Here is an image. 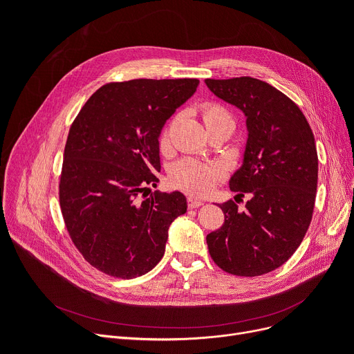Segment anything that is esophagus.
Returning a JSON list of instances; mask_svg holds the SVG:
<instances>
[{
    "label": "esophagus",
    "mask_w": 354,
    "mask_h": 354,
    "mask_svg": "<svg viewBox=\"0 0 354 354\" xmlns=\"http://www.w3.org/2000/svg\"><path fill=\"white\" fill-rule=\"evenodd\" d=\"M187 203H188V208H198V207L202 205L203 201H201V199H198V198H194V196H189V198L187 199Z\"/></svg>",
    "instance_id": "obj_1"
}]
</instances>
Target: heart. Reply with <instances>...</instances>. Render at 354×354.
Returning a JSON list of instances; mask_svg holds the SVG:
<instances>
[{
  "instance_id": "b5f03b06",
  "label": "heart",
  "mask_w": 354,
  "mask_h": 354,
  "mask_svg": "<svg viewBox=\"0 0 354 354\" xmlns=\"http://www.w3.org/2000/svg\"><path fill=\"white\" fill-rule=\"evenodd\" d=\"M201 113L207 129L219 127L228 132V135L231 133L234 119L227 107L215 102H207L201 106ZM172 124L174 120L166 123V126L162 129L159 136V143L162 147L169 142ZM222 178H224V169L218 163H207L191 158H185L176 162L169 172V182L174 188L196 196L209 194Z\"/></svg>"
}]
</instances>
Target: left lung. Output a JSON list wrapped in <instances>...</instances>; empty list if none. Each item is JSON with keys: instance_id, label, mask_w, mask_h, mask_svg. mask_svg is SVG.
I'll return each instance as SVG.
<instances>
[{"instance_id": "1", "label": "left lung", "mask_w": 354, "mask_h": 354, "mask_svg": "<svg viewBox=\"0 0 354 354\" xmlns=\"http://www.w3.org/2000/svg\"><path fill=\"white\" fill-rule=\"evenodd\" d=\"M209 90L247 116L244 163L230 180L234 201L221 203L222 227L207 235L214 263L228 274L257 277L280 266L300 247L317 192L319 158L313 130L284 93L252 77L205 80ZM252 199L244 212L236 202Z\"/></svg>"}]
</instances>
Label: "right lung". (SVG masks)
Here are the masks:
<instances>
[{
  "label": "right lung",
  "mask_w": 354,
  "mask_h": 354,
  "mask_svg": "<svg viewBox=\"0 0 354 354\" xmlns=\"http://www.w3.org/2000/svg\"><path fill=\"white\" fill-rule=\"evenodd\" d=\"M198 84V79L111 82L73 120L60 209L73 244L96 270L130 280L163 257L167 230L187 212V198L158 191L145 198V192L159 182L160 130Z\"/></svg>",
  "instance_id": "add662e5"
}]
</instances>
